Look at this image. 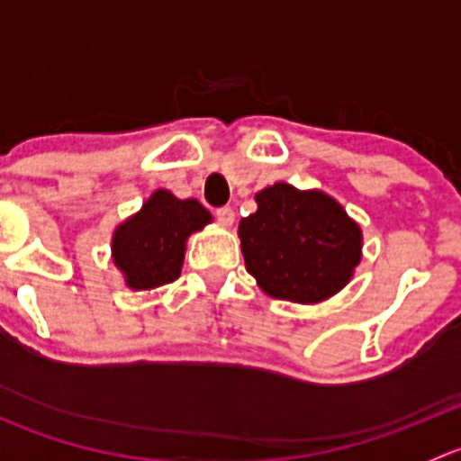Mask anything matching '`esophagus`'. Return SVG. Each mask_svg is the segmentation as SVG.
I'll return each instance as SVG.
<instances>
[{
  "instance_id": "esophagus-1",
  "label": "esophagus",
  "mask_w": 461,
  "mask_h": 461,
  "mask_svg": "<svg viewBox=\"0 0 461 461\" xmlns=\"http://www.w3.org/2000/svg\"><path fill=\"white\" fill-rule=\"evenodd\" d=\"M216 218H218V222H221L222 227H231V225H234L236 213H234V209H231V207H221L216 212Z\"/></svg>"
}]
</instances>
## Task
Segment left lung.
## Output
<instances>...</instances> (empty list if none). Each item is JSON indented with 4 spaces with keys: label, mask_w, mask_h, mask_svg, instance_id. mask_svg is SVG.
<instances>
[{
    "label": "left lung",
    "mask_w": 461,
    "mask_h": 461,
    "mask_svg": "<svg viewBox=\"0 0 461 461\" xmlns=\"http://www.w3.org/2000/svg\"><path fill=\"white\" fill-rule=\"evenodd\" d=\"M257 212L239 222L245 267L267 296L314 305L350 283L364 231L321 189L274 183L254 196Z\"/></svg>",
    "instance_id": "left-lung-1"
}]
</instances>
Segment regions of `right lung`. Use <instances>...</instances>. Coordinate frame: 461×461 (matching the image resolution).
I'll list each match as a JSON object with an SVG mask.
<instances>
[{
    "label": "right lung",
    "mask_w": 461,
    "mask_h": 461,
    "mask_svg": "<svg viewBox=\"0 0 461 461\" xmlns=\"http://www.w3.org/2000/svg\"><path fill=\"white\" fill-rule=\"evenodd\" d=\"M213 218L196 198L156 189L111 236V258L129 290H156L180 276L187 239Z\"/></svg>",
    "instance_id": "add662e5"
}]
</instances>
